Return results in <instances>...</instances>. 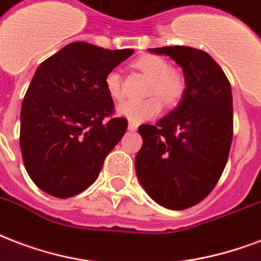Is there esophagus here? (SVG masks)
I'll return each mask as SVG.
<instances>
[{
	"instance_id": "1",
	"label": "esophagus",
	"mask_w": 261,
	"mask_h": 261,
	"mask_svg": "<svg viewBox=\"0 0 261 261\" xmlns=\"http://www.w3.org/2000/svg\"><path fill=\"white\" fill-rule=\"evenodd\" d=\"M137 126H139V125L135 124V122H129V124H128V130H130V132H135V130H136V129H137Z\"/></svg>"
}]
</instances>
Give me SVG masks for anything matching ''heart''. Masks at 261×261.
Wrapping results in <instances>:
<instances>
[{
	"label": "heart",
	"mask_w": 261,
	"mask_h": 261,
	"mask_svg": "<svg viewBox=\"0 0 261 261\" xmlns=\"http://www.w3.org/2000/svg\"><path fill=\"white\" fill-rule=\"evenodd\" d=\"M133 65L149 77L145 87V95L151 96L141 100H122L116 109L118 116L135 124H140L152 120L161 113L162 102L159 97L167 106L177 105L181 100L185 92V82L181 74L169 69V64L163 58L158 56H143L137 58ZM105 87L110 98L117 100L122 96V77L118 70L113 69L106 74Z\"/></svg>",
	"instance_id": "1"
}]
</instances>
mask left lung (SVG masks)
Wrapping results in <instances>:
<instances>
[{"mask_svg":"<svg viewBox=\"0 0 261 261\" xmlns=\"http://www.w3.org/2000/svg\"><path fill=\"white\" fill-rule=\"evenodd\" d=\"M182 68L178 106L155 125H140L143 145L135 159L147 195L167 210L205 199L221 178L233 140L231 87L215 60L188 46L148 48Z\"/></svg>","mask_w":261,"mask_h":261,"instance_id":"8db88e82","label":"left lung"}]
</instances>
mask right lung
<instances>
[{
  "instance_id": "right-lung-1",
  "label": "right lung",
  "mask_w": 261,
  "mask_h": 261,
  "mask_svg": "<svg viewBox=\"0 0 261 261\" xmlns=\"http://www.w3.org/2000/svg\"><path fill=\"white\" fill-rule=\"evenodd\" d=\"M73 42L36 69L20 113V149L35 185L72 197L94 184L128 121L108 118L114 103L106 74L133 54Z\"/></svg>"
}]
</instances>
